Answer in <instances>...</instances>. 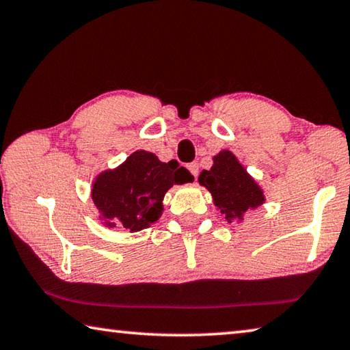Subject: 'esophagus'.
Listing matches in <instances>:
<instances>
[{
    "label": "esophagus",
    "instance_id": "obj_1",
    "mask_svg": "<svg viewBox=\"0 0 350 350\" xmlns=\"http://www.w3.org/2000/svg\"><path fill=\"white\" fill-rule=\"evenodd\" d=\"M187 170L190 171V173L195 176V179H196V176L199 174V165L196 162H191V163L187 165Z\"/></svg>",
    "mask_w": 350,
    "mask_h": 350
}]
</instances>
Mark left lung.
<instances>
[{
  "label": "left lung",
  "mask_w": 350,
  "mask_h": 350,
  "mask_svg": "<svg viewBox=\"0 0 350 350\" xmlns=\"http://www.w3.org/2000/svg\"><path fill=\"white\" fill-rule=\"evenodd\" d=\"M198 180L212 193L215 205L229 223L265 202L263 191L230 151L215 155L212 168L204 170Z\"/></svg>",
  "instance_id": "8db88e82"
}]
</instances>
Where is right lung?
I'll use <instances>...</instances> for the list:
<instances>
[{
  "instance_id": "right-lung-1",
  "label": "right lung",
  "mask_w": 350,
  "mask_h": 350,
  "mask_svg": "<svg viewBox=\"0 0 350 350\" xmlns=\"http://www.w3.org/2000/svg\"><path fill=\"white\" fill-rule=\"evenodd\" d=\"M193 176L177 162L163 163L152 152L137 151L116 170L96 177L92 198L105 226L120 223L138 232L162 215V199L174 184L191 182Z\"/></svg>"
}]
</instances>
